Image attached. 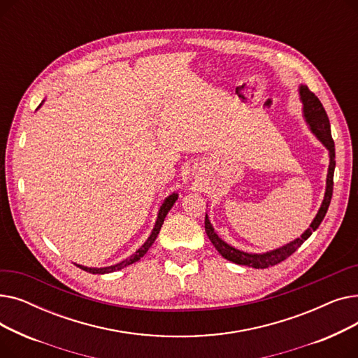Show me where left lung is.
Wrapping results in <instances>:
<instances>
[{"label": "left lung", "instance_id": "8db88e82", "mask_svg": "<svg viewBox=\"0 0 358 358\" xmlns=\"http://www.w3.org/2000/svg\"><path fill=\"white\" fill-rule=\"evenodd\" d=\"M300 99H302L303 103V113L306 122L310 126V130L316 135V138L321 141L327 149L329 150V168H328V176H327V192H325V197L322 201L321 209H319L316 217L313 219V222L310 223V228L308 231H305V234L294 239L293 242L287 243V245L277 248L274 251L266 252V254H248L239 251L231 245H228L227 242L222 241L217 234L215 232L212 223L209 222L208 216L204 217V229L206 234H208L209 239L212 241V243L215 245V248L219 251V254L227 258L235 264L239 266H248L252 268H268L273 267L278 262L285 261L286 258H289L302 243L312 235L313 231L317 229L319 224L324 220L329 203L332 199V190H334V169H335V145H334V139L331 136V126H329V119L327 116V111L322 106V103L319 101V99L315 96V94L306 87V85H300Z\"/></svg>", "mask_w": 358, "mask_h": 358}]
</instances>
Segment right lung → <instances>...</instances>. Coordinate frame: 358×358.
Returning <instances> with one entry per match:
<instances>
[{"label": "right lung", "instance_id": "right-lung-1", "mask_svg": "<svg viewBox=\"0 0 358 358\" xmlns=\"http://www.w3.org/2000/svg\"><path fill=\"white\" fill-rule=\"evenodd\" d=\"M177 197H178V194L173 193L171 196H168V197L165 199V201L162 203L161 209H159L158 219H157V223H155V228H154L152 234L149 235V238L146 239V242L143 243V245H142L134 255H130L129 258H126L124 261L119 262V264H116V266H110V267H104V268H90V267H84V266H78V267H80L81 270L87 271V273H91V274H106V273H113V271H116V270H122V268H124V267H127V266H130V264H134V262L139 261V259L148 252V250H149L150 247H152L154 241L157 239V236H158V234H159V231H161L164 219H165L166 213L169 212V209H171L173 206H174Z\"/></svg>", "mask_w": 358, "mask_h": 358}]
</instances>
